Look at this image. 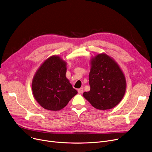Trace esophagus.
Segmentation results:
<instances>
[{"mask_svg": "<svg viewBox=\"0 0 152 152\" xmlns=\"http://www.w3.org/2000/svg\"><path fill=\"white\" fill-rule=\"evenodd\" d=\"M77 91H78V92L79 94H82L83 92V91H84V89L83 88V87H81V88L79 89Z\"/></svg>", "mask_w": 152, "mask_h": 152, "instance_id": "obj_1", "label": "esophagus"}]
</instances>
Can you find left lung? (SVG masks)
I'll return each instance as SVG.
<instances>
[{"mask_svg":"<svg viewBox=\"0 0 152 152\" xmlns=\"http://www.w3.org/2000/svg\"><path fill=\"white\" fill-rule=\"evenodd\" d=\"M89 81L91 89L84 92L83 96L95 108H113L124 97L125 76L115 61L107 54H98L92 59Z\"/></svg>","mask_w":152,"mask_h":152,"instance_id":"left-lung-1","label":"left lung"}]
</instances>
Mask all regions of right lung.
<instances>
[{
	"label": "right lung",
	"mask_w": 152,
	"mask_h": 152,
	"mask_svg": "<svg viewBox=\"0 0 152 152\" xmlns=\"http://www.w3.org/2000/svg\"><path fill=\"white\" fill-rule=\"evenodd\" d=\"M66 63L58 56L47 59L37 69L32 91L39 104L46 110H60L77 94L66 77Z\"/></svg>",
	"instance_id": "right-lung-1"
}]
</instances>
